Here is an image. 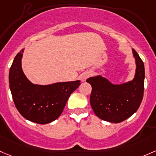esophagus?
Masks as SVG:
<instances>
[{"instance_id": "obj_1", "label": "esophagus", "mask_w": 156, "mask_h": 156, "mask_svg": "<svg viewBox=\"0 0 156 156\" xmlns=\"http://www.w3.org/2000/svg\"><path fill=\"white\" fill-rule=\"evenodd\" d=\"M90 76V73H83L81 75V81H85L87 80V78H89Z\"/></svg>"}]
</instances>
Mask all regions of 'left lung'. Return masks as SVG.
<instances>
[{
    "instance_id": "1",
    "label": "left lung",
    "mask_w": 156,
    "mask_h": 156,
    "mask_svg": "<svg viewBox=\"0 0 156 156\" xmlns=\"http://www.w3.org/2000/svg\"><path fill=\"white\" fill-rule=\"evenodd\" d=\"M136 70L132 81L114 84L101 75L90 77L86 81L92 87L90 98L95 114L102 120L118 123L126 120L137 111L144 96V62L135 50Z\"/></svg>"
}]
</instances>
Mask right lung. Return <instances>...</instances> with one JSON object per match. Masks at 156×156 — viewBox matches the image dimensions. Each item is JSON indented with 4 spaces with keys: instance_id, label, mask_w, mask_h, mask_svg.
Returning <instances> with one entry per match:
<instances>
[{
    "instance_id": "obj_1",
    "label": "right lung",
    "mask_w": 156,
    "mask_h": 156,
    "mask_svg": "<svg viewBox=\"0 0 156 156\" xmlns=\"http://www.w3.org/2000/svg\"><path fill=\"white\" fill-rule=\"evenodd\" d=\"M24 49L17 54L9 73V83L16 108L23 117L39 124H47L63 112L70 95L81 84L79 80L48 85L31 83L22 68Z\"/></svg>"
}]
</instances>
